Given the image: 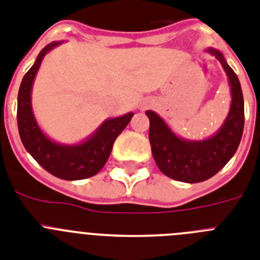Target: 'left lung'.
Listing matches in <instances>:
<instances>
[{
  "label": "left lung",
  "instance_id": "1",
  "mask_svg": "<svg viewBox=\"0 0 260 260\" xmlns=\"http://www.w3.org/2000/svg\"><path fill=\"white\" fill-rule=\"evenodd\" d=\"M206 51L218 59L230 86L232 103L221 127L205 139H187L177 135L157 113L146 112L156 166L166 176L189 184L208 180L225 167L236 154L245 125V104L238 77L218 50L209 47Z\"/></svg>",
  "mask_w": 260,
  "mask_h": 260
}]
</instances>
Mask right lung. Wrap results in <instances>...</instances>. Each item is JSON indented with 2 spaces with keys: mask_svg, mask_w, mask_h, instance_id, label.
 <instances>
[{
  "mask_svg": "<svg viewBox=\"0 0 260 260\" xmlns=\"http://www.w3.org/2000/svg\"><path fill=\"white\" fill-rule=\"evenodd\" d=\"M63 43L64 41H57L47 44L22 79L17 106L18 132L24 148L47 172L63 180H83L99 174L105 166L113 143L127 126L134 113L106 118L92 134L77 143H60L51 139L35 118L31 92L44 56Z\"/></svg>",
  "mask_w": 260,
  "mask_h": 260,
  "instance_id": "obj_1",
  "label": "right lung"
}]
</instances>
